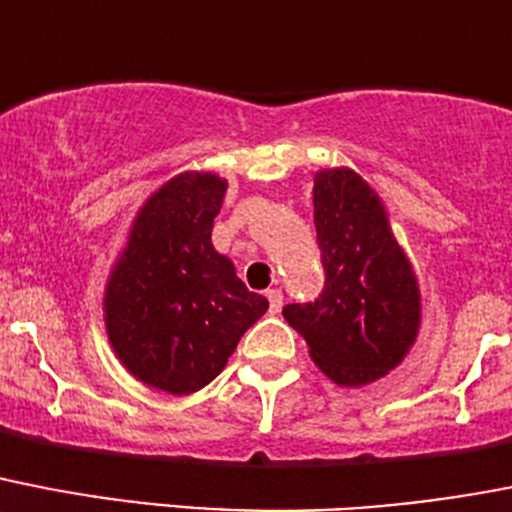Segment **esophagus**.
<instances>
[{
  "label": "esophagus",
  "instance_id": "esophagus-1",
  "mask_svg": "<svg viewBox=\"0 0 512 512\" xmlns=\"http://www.w3.org/2000/svg\"><path fill=\"white\" fill-rule=\"evenodd\" d=\"M266 298H269V310H272V313H279V310H282V303H285L282 290L272 287V290H266Z\"/></svg>",
  "mask_w": 512,
  "mask_h": 512
}]
</instances>
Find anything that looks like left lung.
I'll return each mask as SVG.
<instances>
[{
    "label": "left lung",
    "mask_w": 512,
    "mask_h": 512,
    "mask_svg": "<svg viewBox=\"0 0 512 512\" xmlns=\"http://www.w3.org/2000/svg\"><path fill=\"white\" fill-rule=\"evenodd\" d=\"M316 235L326 282L285 305L310 357L339 386H368L404 360L419 329V287L381 199L347 168L316 173Z\"/></svg>",
    "instance_id": "obj_1"
}]
</instances>
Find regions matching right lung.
I'll list each match as a JSON object with an SVG mask.
<instances>
[{
    "label": "right lung",
    "instance_id": "1",
    "mask_svg": "<svg viewBox=\"0 0 512 512\" xmlns=\"http://www.w3.org/2000/svg\"><path fill=\"white\" fill-rule=\"evenodd\" d=\"M227 183L181 173L147 199L106 287L113 352L134 378L186 396L222 373L269 300L212 246Z\"/></svg>",
    "mask_w": 512,
    "mask_h": 512
}]
</instances>
